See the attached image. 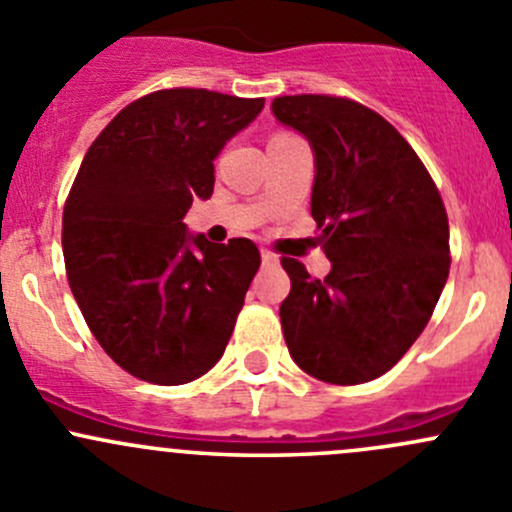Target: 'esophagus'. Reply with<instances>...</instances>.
Listing matches in <instances>:
<instances>
[{
	"mask_svg": "<svg viewBox=\"0 0 512 512\" xmlns=\"http://www.w3.org/2000/svg\"><path fill=\"white\" fill-rule=\"evenodd\" d=\"M262 262L265 265H277V255L272 250H262Z\"/></svg>",
	"mask_w": 512,
	"mask_h": 512,
	"instance_id": "obj_1",
	"label": "esophagus"
}]
</instances>
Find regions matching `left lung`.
I'll use <instances>...</instances> for the list:
<instances>
[{"label": "left lung", "mask_w": 512, "mask_h": 512, "mask_svg": "<svg viewBox=\"0 0 512 512\" xmlns=\"http://www.w3.org/2000/svg\"><path fill=\"white\" fill-rule=\"evenodd\" d=\"M272 111L312 143V218L332 260L317 280L282 257L287 349L314 379L364 384L409 352L436 309L451 267L446 205L409 141L364 103L299 94Z\"/></svg>", "instance_id": "obj_1"}]
</instances>
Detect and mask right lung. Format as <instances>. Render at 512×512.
Returning <instances> with one entry per match:
<instances>
[{
	"label": "right lung",
	"instance_id": "obj_1",
	"mask_svg": "<svg viewBox=\"0 0 512 512\" xmlns=\"http://www.w3.org/2000/svg\"><path fill=\"white\" fill-rule=\"evenodd\" d=\"M265 106L208 89H160L128 103L86 151L64 205L66 277L91 334L123 371L178 386L223 356L260 270L247 237H188L213 160Z\"/></svg>",
	"mask_w": 512,
	"mask_h": 512
}]
</instances>
